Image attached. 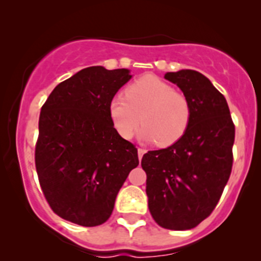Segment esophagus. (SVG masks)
<instances>
[{"instance_id":"1","label":"esophagus","mask_w":261,"mask_h":261,"mask_svg":"<svg viewBox=\"0 0 261 261\" xmlns=\"http://www.w3.org/2000/svg\"><path fill=\"white\" fill-rule=\"evenodd\" d=\"M145 152H146L145 149H143V147H139V149H138V156H139V159H141V158H143V155L145 154Z\"/></svg>"}]
</instances>
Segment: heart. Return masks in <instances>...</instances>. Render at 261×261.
Listing matches in <instances>:
<instances>
[{
	"mask_svg": "<svg viewBox=\"0 0 261 261\" xmlns=\"http://www.w3.org/2000/svg\"><path fill=\"white\" fill-rule=\"evenodd\" d=\"M110 117L117 133L128 140L143 123L141 136L167 147L186 134L192 118V105L183 92L155 75L139 78L126 88L125 97L110 102Z\"/></svg>",
	"mask_w": 261,
	"mask_h": 261,
	"instance_id": "1",
	"label": "heart"
}]
</instances>
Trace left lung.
I'll return each mask as SVG.
<instances>
[{
    "label": "left lung",
    "instance_id": "8db88e82",
    "mask_svg": "<svg viewBox=\"0 0 261 261\" xmlns=\"http://www.w3.org/2000/svg\"><path fill=\"white\" fill-rule=\"evenodd\" d=\"M192 105L181 139L144 154L149 211L168 230H189L206 220L220 201L232 169L235 125L226 98L207 77L191 69L168 72Z\"/></svg>",
    "mask_w": 261,
    "mask_h": 261
}]
</instances>
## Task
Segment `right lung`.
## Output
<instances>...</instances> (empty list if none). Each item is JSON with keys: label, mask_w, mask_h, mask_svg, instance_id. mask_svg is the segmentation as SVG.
<instances>
[{"label": "right lung", "mask_w": 261, "mask_h": 261, "mask_svg": "<svg viewBox=\"0 0 261 261\" xmlns=\"http://www.w3.org/2000/svg\"><path fill=\"white\" fill-rule=\"evenodd\" d=\"M127 69L84 68L58 84L41 107L35 167L50 208L93 227L106 222L138 149L120 136L110 102L130 81Z\"/></svg>", "instance_id": "obj_1"}]
</instances>
